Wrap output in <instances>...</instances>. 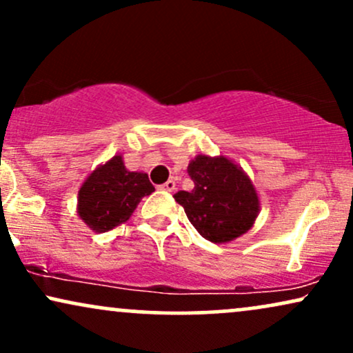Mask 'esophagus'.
<instances>
[{
  "instance_id": "1",
  "label": "esophagus",
  "mask_w": 353,
  "mask_h": 353,
  "mask_svg": "<svg viewBox=\"0 0 353 353\" xmlns=\"http://www.w3.org/2000/svg\"><path fill=\"white\" fill-rule=\"evenodd\" d=\"M159 189L165 190V192H172V190L176 189V182H174V181H168V182H164L163 185H159Z\"/></svg>"
}]
</instances>
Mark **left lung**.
<instances>
[{
  "instance_id": "obj_1",
  "label": "left lung",
  "mask_w": 353,
  "mask_h": 353,
  "mask_svg": "<svg viewBox=\"0 0 353 353\" xmlns=\"http://www.w3.org/2000/svg\"><path fill=\"white\" fill-rule=\"evenodd\" d=\"M194 189L174 196L197 232L214 244H228L252 229L261 201L241 165L225 156L199 154L188 165Z\"/></svg>"
}]
</instances>
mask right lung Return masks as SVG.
Masks as SVG:
<instances>
[{
	"mask_svg": "<svg viewBox=\"0 0 353 353\" xmlns=\"http://www.w3.org/2000/svg\"><path fill=\"white\" fill-rule=\"evenodd\" d=\"M154 192L145 172L128 171L123 156L99 164L88 174L78 190V217L92 232L109 230L125 224L141 199Z\"/></svg>",
	"mask_w": 353,
	"mask_h": 353,
	"instance_id": "1",
	"label": "right lung"
}]
</instances>
